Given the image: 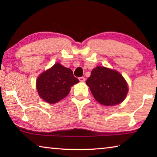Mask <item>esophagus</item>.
Masks as SVG:
<instances>
[{
    "mask_svg": "<svg viewBox=\"0 0 157 157\" xmlns=\"http://www.w3.org/2000/svg\"><path fill=\"white\" fill-rule=\"evenodd\" d=\"M79 80L80 82H84L85 78H84V77H80V78H79Z\"/></svg>",
    "mask_w": 157,
    "mask_h": 157,
    "instance_id": "1",
    "label": "esophagus"
}]
</instances>
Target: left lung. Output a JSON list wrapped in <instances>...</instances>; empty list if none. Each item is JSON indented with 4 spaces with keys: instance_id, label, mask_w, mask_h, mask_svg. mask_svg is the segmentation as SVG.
Here are the masks:
<instances>
[{
    "instance_id": "8db88e82",
    "label": "left lung",
    "mask_w": 157,
    "mask_h": 157,
    "mask_svg": "<svg viewBox=\"0 0 157 157\" xmlns=\"http://www.w3.org/2000/svg\"><path fill=\"white\" fill-rule=\"evenodd\" d=\"M98 102L106 106L119 104L125 98L128 88L123 77L116 71L97 66L86 82Z\"/></svg>"
}]
</instances>
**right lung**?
<instances>
[{
  "label": "right lung",
  "instance_id": "1",
  "mask_svg": "<svg viewBox=\"0 0 157 157\" xmlns=\"http://www.w3.org/2000/svg\"><path fill=\"white\" fill-rule=\"evenodd\" d=\"M78 82L79 79L73 75L71 69L57 63L39 77L36 89L42 99L54 104L65 98L71 87Z\"/></svg>",
  "mask_w": 157,
  "mask_h": 157
}]
</instances>
